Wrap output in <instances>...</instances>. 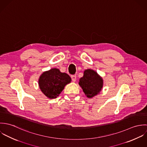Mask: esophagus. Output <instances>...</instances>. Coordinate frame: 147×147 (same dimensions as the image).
<instances>
[{"mask_svg":"<svg viewBox=\"0 0 147 147\" xmlns=\"http://www.w3.org/2000/svg\"><path fill=\"white\" fill-rule=\"evenodd\" d=\"M71 79L73 82H75L76 80V75H71Z\"/></svg>","mask_w":147,"mask_h":147,"instance_id":"1","label":"esophagus"}]
</instances>
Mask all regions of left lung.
Instances as JSON below:
<instances>
[{
  "label": "left lung",
  "mask_w": 147,
  "mask_h": 147,
  "mask_svg": "<svg viewBox=\"0 0 147 147\" xmlns=\"http://www.w3.org/2000/svg\"><path fill=\"white\" fill-rule=\"evenodd\" d=\"M79 84L87 97L92 98L101 90L103 81L96 72L88 69L84 71V76L80 79Z\"/></svg>",
  "instance_id": "8db88e82"
}]
</instances>
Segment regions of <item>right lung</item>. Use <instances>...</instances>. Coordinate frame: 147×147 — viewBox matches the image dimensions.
<instances>
[{"instance_id":"add662e5","label":"right lung","mask_w":147,"mask_h":147,"mask_svg":"<svg viewBox=\"0 0 147 147\" xmlns=\"http://www.w3.org/2000/svg\"><path fill=\"white\" fill-rule=\"evenodd\" d=\"M69 76L61 72L58 68H52L42 74L39 79V86L43 94L49 98L58 96L66 84L71 82Z\"/></svg>"}]
</instances>
